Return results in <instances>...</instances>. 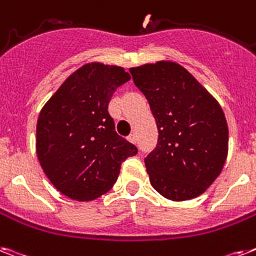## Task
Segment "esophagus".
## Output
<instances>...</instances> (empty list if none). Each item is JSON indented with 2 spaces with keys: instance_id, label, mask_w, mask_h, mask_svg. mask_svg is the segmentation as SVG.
Instances as JSON below:
<instances>
[{
  "instance_id": "esophagus-1",
  "label": "esophagus",
  "mask_w": 256,
  "mask_h": 256,
  "mask_svg": "<svg viewBox=\"0 0 256 256\" xmlns=\"http://www.w3.org/2000/svg\"><path fill=\"white\" fill-rule=\"evenodd\" d=\"M128 142H132V143H136V140H138V138H136V135L135 134H130L128 136Z\"/></svg>"
}]
</instances>
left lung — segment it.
<instances>
[{"label":"left lung","mask_w":256,"mask_h":256,"mask_svg":"<svg viewBox=\"0 0 256 256\" xmlns=\"http://www.w3.org/2000/svg\"><path fill=\"white\" fill-rule=\"evenodd\" d=\"M156 121L158 144L144 159L150 182L168 200L202 194L221 174L229 128L217 100L180 64L130 68Z\"/></svg>","instance_id":"left-lung-1"}]
</instances>
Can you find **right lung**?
I'll list each match as a JSON object with an SVG mask.
<instances>
[{
    "label": "right lung",
    "instance_id": "obj_1",
    "mask_svg": "<svg viewBox=\"0 0 256 256\" xmlns=\"http://www.w3.org/2000/svg\"><path fill=\"white\" fill-rule=\"evenodd\" d=\"M130 74L122 67L89 63L74 70L47 101L36 124V155L46 176L72 200H94L138 152L116 132L108 105Z\"/></svg>",
    "mask_w": 256,
    "mask_h": 256
}]
</instances>
